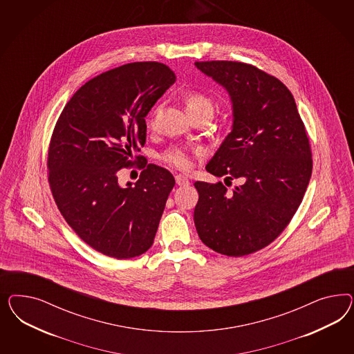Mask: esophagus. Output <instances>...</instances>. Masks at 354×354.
<instances>
[{"instance_id": "1", "label": "esophagus", "mask_w": 354, "mask_h": 354, "mask_svg": "<svg viewBox=\"0 0 354 354\" xmlns=\"http://www.w3.org/2000/svg\"><path fill=\"white\" fill-rule=\"evenodd\" d=\"M175 180H176V184H178V185H180V187L189 185V180H188V178H187V176H184V175H176V176H175Z\"/></svg>"}]
</instances>
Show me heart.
I'll list each match as a JSON object with an SVG mask.
<instances>
[{"mask_svg":"<svg viewBox=\"0 0 354 354\" xmlns=\"http://www.w3.org/2000/svg\"><path fill=\"white\" fill-rule=\"evenodd\" d=\"M184 104H185L187 113H193L204 107H212L210 100L200 92H188L184 96ZM197 153H201V150H197ZM162 161L166 162L167 165L174 166L176 169L187 170L192 165V156L187 149L171 148L162 154Z\"/></svg>","mask_w":354,"mask_h":354,"instance_id":"heart-1","label":"heart"}]
</instances>
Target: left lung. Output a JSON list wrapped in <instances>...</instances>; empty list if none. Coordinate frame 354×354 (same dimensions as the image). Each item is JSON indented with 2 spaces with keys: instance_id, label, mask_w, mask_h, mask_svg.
<instances>
[{
  "instance_id": "8db88e82",
  "label": "left lung",
  "mask_w": 354,
  "mask_h": 354,
  "mask_svg": "<svg viewBox=\"0 0 354 354\" xmlns=\"http://www.w3.org/2000/svg\"><path fill=\"white\" fill-rule=\"evenodd\" d=\"M223 86L232 105V129L206 171L243 184L196 182L194 225L216 253L241 257L278 237L299 209L310 180V145L290 89L257 67L231 61L194 62Z\"/></svg>"
}]
</instances>
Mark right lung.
<instances>
[{
    "mask_svg": "<svg viewBox=\"0 0 354 354\" xmlns=\"http://www.w3.org/2000/svg\"><path fill=\"white\" fill-rule=\"evenodd\" d=\"M175 79L166 64H123L80 86L55 124L48 156L55 204L77 236L109 257H138L154 241L171 172L145 162L135 185L122 187L118 171L144 147L145 117Z\"/></svg>",
    "mask_w": 354,
    "mask_h": 354,
    "instance_id": "obj_1",
    "label": "right lung"
}]
</instances>
